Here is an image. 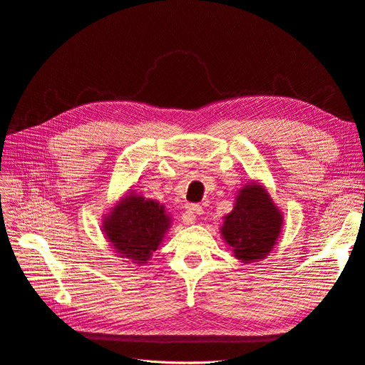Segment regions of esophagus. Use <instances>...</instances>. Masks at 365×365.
I'll return each instance as SVG.
<instances>
[{
	"label": "esophagus",
	"instance_id": "obj_1",
	"mask_svg": "<svg viewBox=\"0 0 365 365\" xmlns=\"http://www.w3.org/2000/svg\"><path fill=\"white\" fill-rule=\"evenodd\" d=\"M186 212L183 214V217H182V220H183V222L185 225H192V222L195 221V215H198V214H202L203 212V209H202V206H198V205H186Z\"/></svg>",
	"mask_w": 365,
	"mask_h": 365
}]
</instances>
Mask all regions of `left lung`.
<instances>
[{"instance_id": "obj_1", "label": "left lung", "mask_w": 365, "mask_h": 365, "mask_svg": "<svg viewBox=\"0 0 365 365\" xmlns=\"http://www.w3.org/2000/svg\"><path fill=\"white\" fill-rule=\"evenodd\" d=\"M284 214L259 180L240 187L232 212L220 227L221 238L244 264L262 261L274 250Z\"/></svg>"}]
</instances>
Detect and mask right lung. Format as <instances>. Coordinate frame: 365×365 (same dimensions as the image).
<instances>
[{
	"mask_svg": "<svg viewBox=\"0 0 365 365\" xmlns=\"http://www.w3.org/2000/svg\"><path fill=\"white\" fill-rule=\"evenodd\" d=\"M101 230L118 257L145 265L171 226V215L158 200L128 190L101 220Z\"/></svg>",
	"mask_w": 365,
	"mask_h": 365,
	"instance_id": "obj_1",
	"label": "right lung"
}]
</instances>
